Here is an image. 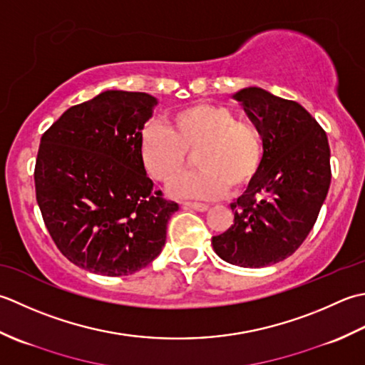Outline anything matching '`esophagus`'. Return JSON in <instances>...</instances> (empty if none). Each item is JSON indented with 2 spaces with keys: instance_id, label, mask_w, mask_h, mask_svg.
<instances>
[{
  "instance_id": "1",
  "label": "esophagus",
  "mask_w": 365,
  "mask_h": 365,
  "mask_svg": "<svg viewBox=\"0 0 365 365\" xmlns=\"http://www.w3.org/2000/svg\"><path fill=\"white\" fill-rule=\"evenodd\" d=\"M181 206L184 207V210H195L200 212L207 211V207H210L206 203H197V202H182Z\"/></svg>"
}]
</instances>
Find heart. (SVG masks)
Segmentation results:
<instances>
[{
  "label": "heart",
  "instance_id": "heart-1",
  "mask_svg": "<svg viewBox=\"0 0 365 365\" xmlns=\"http://www.w3.org/2000/svg\"><path fill=\"white\" fill-rule=\"evenodd\" d=\"M168 128L148 123L140 130L138 153L151 178L170 182L187 167L195 153L197 170L172 184L173 195L219 198L230 189L245 190L255 181L264 158V140L258 125L237 120L232 108L192 103L167 118Z\"/></svg>",
  "mask_w": 365,
  "mask_h": 365
}]
</instances>
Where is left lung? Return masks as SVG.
<instances>
[{
    "mask_svg": "<svg viewBox=\"0 0 365 365\" xmlns=\"http://www.w3.org/2000/svg\"><path fill=\"white\" fill-rule=\"evenodd\" d=\"M241 102L264 140L259 173L232 203L235 224L212 237L227 263L264 267L293 255L314 228L331 184V150L322 125L294 101L244 88Z\"/></svg>",
    "mask_w": 365,
    "mask_h": 365,
    "instance_id": "8db88e82",
    "label": "left lung"
}]
</instances>
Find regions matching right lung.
I'll return each mask as SVG.
<instances>
[{
  "label": "right lung",
  "mask_w": 365,
  "mask_h": 365,
  "mask_svg": "<svg viewBox=\"0 0 365 365\" xmlns=\"http://www.w3.org/2000/svg\"><path fill=\"white\" fill-rule=\"evenodd\" d=\"M153 96L103 91L73 106L43 132L36 200L59 252L101 276L133 274L160 254L178 203L154 190L138 137Z\"/></svg>",
  "instance_id": "add662e5"
}]
</instances>
